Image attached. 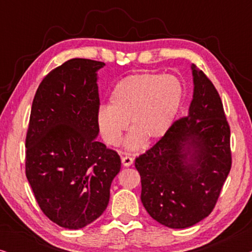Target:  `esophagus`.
<instances>
[{
  "mask_svg": "<svg viewBox=\"0 0 252 252\" xmlns=\"http://www.w3.org/2000/svg\"><path fill=\"white\" fill-rule=\"evenodd\" d=\"M122 163H123L124 166L128 167L133 164V158L129 157V156H124V157H122Z\"/></svg>",
  "mask_w": 252,
  "mask_h": 252,
  "instance_id": "1",
  "label": "esophagus"
}]
</instances>
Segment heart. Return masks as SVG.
<instances>
[{
  "instance_id": "heart-1",
  "label": "heart",
  "mask_w": 252,
  "mask_h": 252,
  "mask_svg": "<svg viewBox=\"0 0 252 252\" xmlns=\"http://www.w3.org/2000/svg\"><path fill=\"white\" fill-rule=\"evenodd\" d=\"M184 96V85L174 75L158 72L128 75L115 86L110 106L97 111L99 133L106 144L116 147L129 122L133 132L126 140L127 149L139 148L142 140L148 143L159 140L173 125Z\"/></svg>"
}]
</instances>
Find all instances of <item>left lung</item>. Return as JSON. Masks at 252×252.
I'll return each mask as SVG.
<instances>
[{
    "label": "left lung",
    "mask_w": 252,
    "mask_h": 252,
    "mask_svg": "<svg viewBox=\"0 0 252 252\" xmlns=\"http://www.w3.org/2000/svg\"><path fill=\"white\" fill-rule=\"evenodd\" d=\"M194 95L188 115L135 158L141 201L151 218L187 228L206 218L232 167L230 128L221 98L204 72L191 66Z\"/></svg>",
    "instance_id": "obj_1"
}]
</instances>
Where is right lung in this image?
I'll return each mask as SVG.
<instances>
[{
	"label": "right lung",
	"instance_id": "add662e5",
	"mask_svg": "<svg viewBox=\"0 0 252 252\" xmlns=\"http://www.w3.org/2000/svg\"><path fill=\"white\" fill-rule=\"evenodd\" d=\"M103 62L73 58L48 73L37 88L26 134V178L42 212L68 229L104 212L122 161L96 141L97 71Z\"/></svg>",
	"mask_w": 252,
	"mask_h": 252
}]
</instances>
